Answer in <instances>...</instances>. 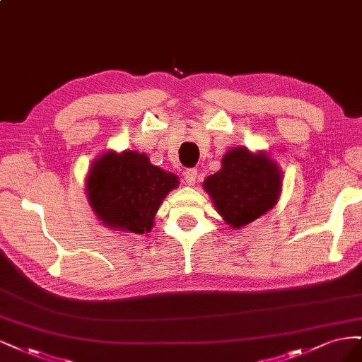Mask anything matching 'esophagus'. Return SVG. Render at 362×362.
Masks as SVG:
<instances>
[{
	"instance_id": "esophagus-1",
	"label": "esophagus",
	"mask_w": 362,
	"mask_h": 362,
	"mask_svg": "<svg viewBox=\"0 0 362 362\" xmlns=\"http://www.w3.org/2000/svg\"><path fill=\"white\" fill-rule=\"evenodd\" d=\"M198 177V173L195 168H188L185 171V182L186 185H194Z\"/></svg>"
}]
</instances>
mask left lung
I'll list each match as a JSON object with an SVG mask.
<instances>
[{"mask_svg":"<svg viewBox=\"0 0 362 362\" xmlns=\"http://www.w3.org/2000/svg\"><path fill=\"white\" fill-rule=\"evenodd\" d=\"M204 189L226 223L240 228L275 206L281 173L266 155L238 147L224 156L223 168L204 180Z\"/></svg>","mask_w":362,"mask_h":362,"instance_id":"1","label":"left lung"}]
</instances>
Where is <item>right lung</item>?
<instances>
[{
    "label": "right lung",
    "instance_id": "1",
    "mask_svg": "<svg viewBox=\"0 0 362 362\" xmlns=\"http://www.w3.org/2000/svg\"><path fill=\"white\" fill-rule=\"evenodd\" d=\"M179 180L150 164L136 151L105 153L93 164L87 177V194L93 211L110 228L148 233L165 195Z\"/></svg>",
    "mask_w": 362,
    "mask_h": 362
}]
</instances>
